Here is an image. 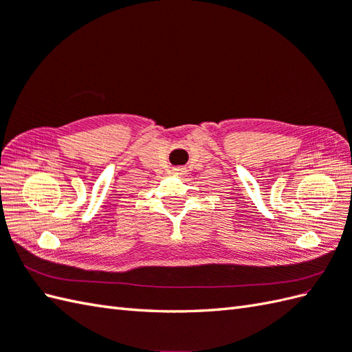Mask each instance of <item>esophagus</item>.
<instances>
[{"label": "esophagus", "instance_id": "34e87169", "mask_svg": "<svg viewBox=\"0 0 352 352\" xmlns=\"http://www.w3.org/2000/svg\"><path fill=\"white\" fill-rule=\"evenodd\" d=\"M184 173H186L184 168H174V174L175 175H184Z\"/></svg>", "mask_w": 352, "mask_h": 352}]
</instances>
